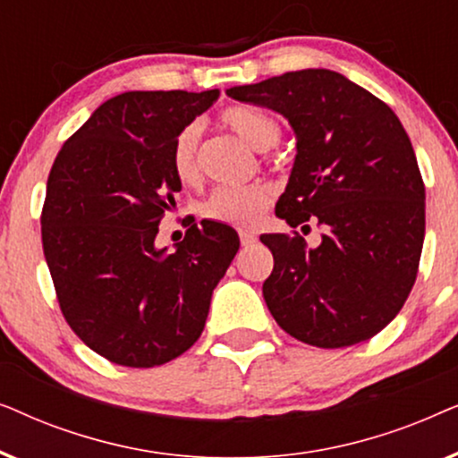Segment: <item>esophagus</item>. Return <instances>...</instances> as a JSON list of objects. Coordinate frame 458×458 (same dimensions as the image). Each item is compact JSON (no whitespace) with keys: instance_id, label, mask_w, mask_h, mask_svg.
<instances>
[{"instance_id":"1","label":"esophagus","mask_w":458,"mask_h":458,"mask_svg":"<svg viewBox=\"0 0 458 458\" xmlns=\"http://www.w3.org/2000/svg\"><path fill=\"white\" fill-rule=\"evenodd\" d=\"M240 242H242L243 248H250V246H254V243H256V235L250 233V231H242Z\"/></svg>"}]
</instances>
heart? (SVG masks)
<instances>
[{
	"instance_id": "b5f03b06",
	"label": "heart",
	"mask_w": 458,
	"mask_h": 458,
	"mask_svg": "<svg viewBox=\"0 0 458 458\" xmlns=\"http://www.w3.org/2000/svg\"><path fill=\"white\" fill-rule=\"evenodd\" d=\"M221 123L231 133H235L250 148L265 152L273 148L281 137V127L271 114L248 106H233L221 114ZM198 124H187L177 133L171 149L173 173L183 185H193L199 181L198 160ZM273 191L265 183L252 185H225L216 187L202 204V216L208 221L231 225V227H252L259 223L268 206Z\"/></svg>"
}]
</instances>
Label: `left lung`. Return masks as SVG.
Returning a JSON list of instances; mask_svg holds the SVG:
<instances>
[{
	"label": "left lung",
	"instance_id": "8db88e82",
	"mask_svg": "<svg viewBox=\"0 0 458 458\" xmlns=\"http://www.w3.org/2000/svg\"><path fill=\"white\" fill-rule=\"evenodd\" d=\"M237 102L281 112L298 154L275 215L323 229L267 233L273 273L262 296L284 331L317 348L377 335L415 285L425 237V185L403 123L344 74L309 68L231 87Z\"/></svg>",
	"mask_w": 458,
	"mask_h": 458
}]
</instances>
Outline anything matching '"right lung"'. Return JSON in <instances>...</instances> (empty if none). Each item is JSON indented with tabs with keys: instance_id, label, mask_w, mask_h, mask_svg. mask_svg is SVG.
<instances>
[{
	"instance_id": "1",
	"label": "right lung",
	"mask_w": 458,
	"mask_h": 458,
	"mask_svg": "<svg viewBox=\"0 0 458 458\" xmlns=\"http://www.w3.org/2000/svg\"><path fill=\"white\" fill-rule=\"evenodd\" d=\"M218 93H121L68 137L49 171L41 242L55 298L74 334L114 365L158 367L190 350L240 250L229 225L193 218L174 252L154 243L181 191L174 137Z\"/></svg>"
}]
</instances>
